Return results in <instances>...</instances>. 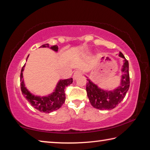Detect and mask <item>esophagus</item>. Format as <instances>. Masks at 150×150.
Returning <instances> with one entry per match:
<instances>
[{
  "label": "esophagus",
  "mask_w": 150,
  "mask_h": 150,
  "mask_svg": "<svg viewBox=\"0 0 150 150\" xmlns=\"http://www.w3.org/2000/svg\"><path fill=\"white\" fill-rule=\"evenodd\" d=\"M81 75H82V71H81V70H77V71H75L74 74H73V79H77L79 77V76H80Z\"/></svg>",
  "instance_id": "esophagus-1"
}]
</instances>
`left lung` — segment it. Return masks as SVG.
<instances>
[{"mask_svg":"<svg viewBox=\"0 0 150 150\" xmlns=\"http://www.w3.org/2000/svg\"><path fill=\"white\" fill-rule=\"evenodd\" d=\"M119 56L124 59L122 77L121 85L112 91H106L100 89L97 86L87 79L86 91L89 101L94 108L99 110H110L115 108L125 97L127 91L130 87V75H129L128 62L120 52Z\"/></svg>","mask_w":150,"mask_h":150,"instance_id":"8db88e82","label":"left lung"}]
</instances>
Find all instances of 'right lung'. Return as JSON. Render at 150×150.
<instances>
[{"label":"right lung","instance_id":"1","mask_svg":"<svg viewBox=\"0 0 150 150\" xmlns=\"http://www.w3.org/2000/svg\"><path fill=\"white\" fill-rule=\"evenodd\" d=\"M41 47H49L50 45L48 44H46L42 45ZM51 49L57 52L58 50V47L56 45H53V46H51ZM28 56L29 55H28ZM25 64L22 67L21 73H20V88H21V91L23 93V95L26 98L28 101L35 109L42 112L50 113L51 112L59 109L63 105L65 100V88L73 83V79L70 78L68 79L59 81L55 92H54V93L52 94L51 95L48 96L47 97L35 96L32 95L26 89V88L24 87V83L22 78H23V71Z\"/></svg>","mask_w":150,"mask_h":150}]
</instances>
